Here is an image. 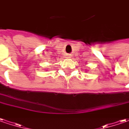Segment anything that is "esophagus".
Returning a JSON list of instances; mask_svg holds the SVG:
<instances>
[{
  "instance_id": "34e87169",
  "label": "esophagus",
  "mask_w": 129,
  "mask_h": 129,
  "mask_svg": "<svg viewBox=\"0 0 129 129\" xmlns=\"http://www.w3.org/2000/svg\"><path fill=\"white\" fill-rule=\"evenodd\" d=\"M66 58H71V54H67V55H66Z\"/></svg>"
}]
</instances>
